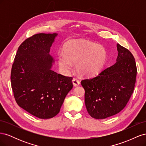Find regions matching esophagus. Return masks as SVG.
<instances>
[{
  "instance_id": "obj_1",
  "label": "esophagus",
  "mask_w": 146,
  "mask_h": 146,
  "mask_svg": "<svg viewBox=\"0 0 146 146\" xmlns=\"http://www.w3.org/2000/svg\"><path fill=\"white\" fill-rule=\"evenodd\" d=\"M72 83L74 86H77L79 85H80V82L78 81V80H77V78H74L72 79Z\"/></svg>"
}]
</instances>
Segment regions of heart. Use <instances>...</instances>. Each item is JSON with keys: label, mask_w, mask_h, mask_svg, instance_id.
<instances>
[{"label": "heart", "mask_w": 146, "mask_h": 146, "mask_svg": "<svg viewBox=\"0 0 146 146\" xmlns=\"http://www.w3.org/2000/svg\"><path fill=\"white\" fill-rule=\"evenodd\" d=\"M63 53L58 56L59 68L65 74L72 69L76 63L77 72L82 76L91 77L98 74L106 62L107 52L105 48L83 39L70 40L65 44Z\"/></svg>", "instance_id": "obj_1"}]
</instances>
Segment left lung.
I'll return each mask as SVG.
<instances>
[{"instance_id":"1","label":"left lung","mask_w":146,"mask_h":146,"mask_svg":"<svg viewBox=\"0 0 146 146\" xmlns=\"http://www.w3.org/2000/svg\"><path fill=\"white\" fill-rule=\"evenodd\" d=\"M116 63L81 84L85 91V103L90 115L97 119L112 116L122 110L133 93L137 73L131 53L117 44Z\"/></svg>"}]
</instances>
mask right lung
I'll use <instances>...</instances> for the list:
<instances>
[{
	"label": "right lung",
	"instance_id": "add662e5",
	"mask_svg": "<svg viewBox=\"0 0 146 146\" xmlns=\"http://www.w3.org/2000/svg\"><path fill=\"white\" fill-rule=\"evenodd\" d=\"M57 33L33 35L19 46L11 72V88L20 107L40 119H50L60 112L72 77L51 69L49 55Z\"/></svg>",
	"mask_w": 146,
	"mask_h": 146
}]
</instances>
